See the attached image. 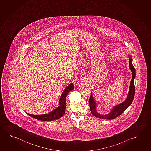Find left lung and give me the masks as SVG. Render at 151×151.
I'll list each match as a JSON object with an SVG mask.
<instances>
[{"label": "left lung", "instance_id": "obj_1", "mask_svg": "<svg viewBox=\"0 0 151 151\" xmlns=\"http://www.w3.org/2000/svg\"><path fill=\"white\" fill-rule=\"evenodd\" d=\"M129 57V66L131 72H132V78L131 80L129 94L127 97V99L122 103H121L114 107L113 109H112V111L109 114L102 115L99 114L96 111V103H95V101H94L92 94H91L89 99L90 110L91 111V114L97 118L107 119H115L117 117L121 115L124 111H125V109L132 104V101H133L135 93V87L134 85V78L135 77L136 74H135V69L132 64V59L130 56Z\"/></svg>", "mask_w": 151, "mask_h": 151}]
</instances>
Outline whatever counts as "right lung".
<instances>
[{
    "label": "right lung",
    "instance_id": "1",
    "mask_svg": "<svg viewBox=\"0 0 151 151\" xmlns=\"http://www.w3.org/2000/svg\"><path fill=\"white\" fill-rule=\"evenodd\" d=\"M74 85L73 83L69 84L67 87L65 89L60 96V106L54 111L50 112V113L45 115H32V114H27L29 116L33 118L37 119L40 121H54L55 119H60L64 115L66 110V99L67 95L69 91L74 89Z\"/></svg>",
    "mask_w": 151,
    "mask_h": 151
}]
</instances>
